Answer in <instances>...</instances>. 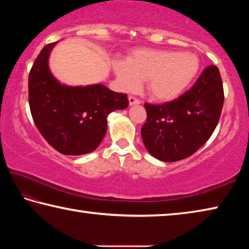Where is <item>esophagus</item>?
I'll use <instances>...</instances> for the list:
<instances>
[{
	"label": "esophagus",
	"mask_w": 249,
	"mask_h": 249,
	"mask_svg": "<svg viewBox=\"0 0 249 249\" xmlns=\"http://www.w3.org/2000/svg\"><path fill=\"white\" fill-rule=\"evenodd\" d=\"M128 102H129V105H135V104H141V100H138L135 98V96H128Z\"/></svg>",
	"instance_id": "esophagus-1"
}]
</instances>
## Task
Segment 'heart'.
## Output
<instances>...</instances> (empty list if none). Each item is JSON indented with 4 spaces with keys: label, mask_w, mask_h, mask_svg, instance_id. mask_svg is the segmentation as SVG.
Here are the masks:
<instances>
[{
    "label": "heart",
    "mask_w": 249,
    "mask_h": 249,
    "mask_svg": "<svg viewBox=\"0 0 249 249\" xmlns=\"http://www.w3.org/2000/svg\"><path fill=\"white\" fill-rule=\"evenodd\" d=\"M199 68L196 54L157 49L136 50L126 62L116 61L113 65L125 90H136L142 80H146L147 91L158 101L178 98L195 79Z\"/></svg>",
    "instance_id": "heart-1"
}]
</instances>
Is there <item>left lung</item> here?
I'll return each mask as SVG.
<instances>
[{"label":"left lung","instance_id":"1","mask_svg":"<svg viewBox=\"0 0 249 249\" xmlns=\"http://www.w3.org/2000/svg\"><path fill=\"white\" fill-rule=\"evenodd\" d=\"M223 103L222 78L214 65L206 67L179 98L162 104L145 103L147 120L142 138L147 150L166 162L188 158L213 134Z\"/></svg>","mask_w":249,"mask_h":249}]
</instances>
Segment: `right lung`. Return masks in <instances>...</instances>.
Listing matches in <instances>:
<instances>
[{"label":"right lung","instance_id":"add662e5","mask_svg":"<svg viewBox=\"0 0 249 249\" xmlns=\"http://www.w3.org/2000/svg\"><path fill=\"white\" fill-rule=\"evenodd\" d=\"M56 43L46 45L28 75L29 108L39 133L64 155L91 153L107 134L109 113L128 107L127 94L102 84L68 87L59 83L48 68L49 53Z\"/></svg>","mask_w":249,"mask_h":249}]
</instances>
